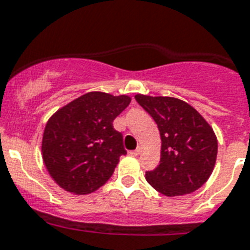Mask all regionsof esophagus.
<instances>
[{"label":"esophagus","mask_w":250,"mask_h":250,"mask_svg":"<svg viewBox=\"0 0 250 250\" xmlns=\"http://www.w3.org/2000/svg\"><path fill=\"white\" fill-rule=\"evenodd\" d=\"M140 153H141V149H140V147H137L136 150H132V151H129V154H131L132 157H137Z\"/></svg>","instance_id":"obj_1"}]
</instances>
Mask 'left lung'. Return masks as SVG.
Instances as JSON below:
<instances>
[{
  "instance_id": "8db88e82",
  "label": "left lung",
  "mask_w": 250,
  "mask_h": 250,
  "mask_svg": "<svg viewBox=\"0 0 250 250\" xmlns=\"http://www.w3.org/2000/svg\"><path fill=\"white\" fill-rule=\"evenodd\" d=\"M160 132V162L146 172V181L166 196L190 194L209 178L217 158L212 127L188 103L166 96L136 95Z\"/></svg>"
}]
</instances>
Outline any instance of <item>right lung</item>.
<instances>
[{
  "label": "right lung",
  "instance_id": "add662e5",
  "mask_svg": "<svg viewBox=\"0 0 250 250\" xmlns=\"http://www.w3.org/2000/svg\"><path fill=\"white\" fill-rule=\"evenodd\" d=\"M131 97L88 92L59 109L44 127L42 158L48 173L64 190L88 194L111 177L127 151L114 121Z\"/></svg>",
  "mask_w": 250,
  "mask_h": 250
}]
</instances>
